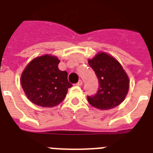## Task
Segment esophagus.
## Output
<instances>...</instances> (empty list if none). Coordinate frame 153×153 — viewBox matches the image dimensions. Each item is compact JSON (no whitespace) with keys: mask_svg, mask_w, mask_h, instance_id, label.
Here are the masks:
<instances>
[{"mask_svg":"<svg viewBox=\"0 0 153 153\" xmlns=\"http://www.w3.org/2000/svg\"><path fill=\"white\" fill-rule=\"evenodd\" d=\"M82 81L81 79H80V80H79V81L77 82L76 85H78V86H82Z\"/></svg>","mask_w":153,"mask_h":153,"instance_id":"34e87169","label":"esophagus"}]
</instances>
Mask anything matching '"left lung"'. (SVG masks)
<instances>
[{
    "instance_id": "1",
    "label": "left lung",
    "mask_w": 153,
    "mask_h": 153,
    "mask_svg": "<svg viewBox=\"0 0 153 153\" xmlns=\"http://www.w3.org/2000/svg\"><path fill=\"white\" fill-rule=\"evenodd\" d=\"M88 63L94 71L99 82L94 96H87L92 106L101 110L113 109L123 102L129 88V79L125 70L112 55L98 52Z\"/></svg>"
}]
</instances>
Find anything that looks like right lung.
<instances>
[{
  "label": "right lung",
  "instance_id": "add662e5",
  "mask_svg": "<svg viewBox=\"0 0 153 153\" xmlns=\"http://www.w3.org/2000/svg\"><path fill=\"white\" fill-rule=\"evenodd\" d=\"M59 59L51 55L33 59L26 66L20 83L27 98L41 107H54L64 99L68 88L67 72L58 68Z\"/></svg>",
  "mask_w": 153,
  "mask_h": 153
}]
</instances>
